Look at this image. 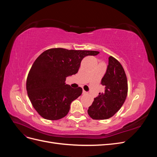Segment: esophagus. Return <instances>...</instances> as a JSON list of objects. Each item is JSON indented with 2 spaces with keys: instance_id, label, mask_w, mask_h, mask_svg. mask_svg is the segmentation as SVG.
Wrapping results in <instances>:
<instances>
[{
  "instance_id": "esophagus-1",
  "label": "esophagus",
  "mask_w": 157,
  "mask_h": 157,
  "mask_svg": "<svg viewBox=\"0 0 157 157\" xmlns=\"http://www.w3.org/2000/svg\"><path fill=\"white\" fill-rule=\"evenodd\" d=\"M82 94H83L84 95H85V94H87V92H85V91H84V90H83V92H82Z\"/></svg>"
}]
</instances>
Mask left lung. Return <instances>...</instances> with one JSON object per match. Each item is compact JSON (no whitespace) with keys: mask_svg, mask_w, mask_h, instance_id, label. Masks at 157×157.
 Wrapping results in <instances>:
<instances>
[{"mask_svg":"<svg viewBox=\"0 0 157 157\" xmlns=\"http://www.w3.org/2000/svg\"><path fill=\"white\" fill-rule=\"evenodd\" d=\"M101 84L105 92L94 98L88 113L94 120H105L112 117L124 103L128 94V81L122 65L113 56H109L106 73Z\"/></svg>","mask_w":157,"mask_h":157,"instance_id":"1","label":"left lung"}]
</instances>
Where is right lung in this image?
Masks as SVG:
<instances>
[{
    "label": "right lung",
    "mask_w": 157,
    "mask_h": 157,
    "mask_svg": "<svg viewBox=\"0 0 157 157\" xmlns=\"http://www.w3.org/2000/svg\"><path fill=\"white\" fill-rule=\"evenodd\" d=\"M99 53L57 48L38 57L27 75L26 89L32 105L42 118L56 121L67 115L71 102L82 94V89L65 84L66 78L78 72L84 57Z\"/></svg>",
    "instance_id": "1"
}]
</instances>
